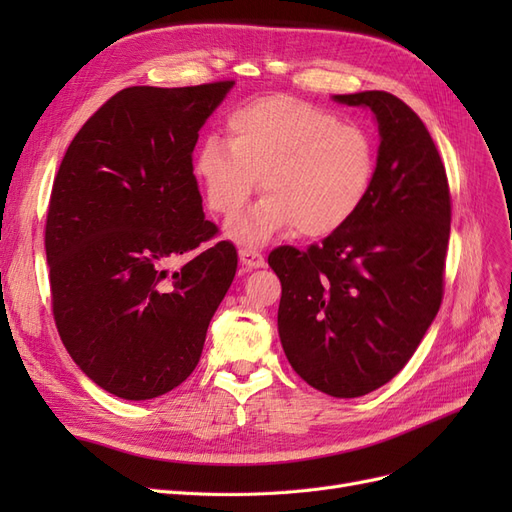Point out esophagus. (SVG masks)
<instances>
[{"label":"esophagus","mask_w":512,"mask_h":512,"mask_svg":"<svg viewBox=\"0 0 512 512\" xmlns=\"http://www.w3.org/2000/svg\"><path fill=\"white\" fill-rule=\"evenodd\" d=\"M239 260L243 262L245 269H262L265 267V256H262L254 247H241Z\"/></svg>","instance_id":"34e87169"}]
</instances>
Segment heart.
I'll return each instance as SVG.
<instances>
[{"label": "heart", "mask_w": 512, "mask_h": 512, "mask_svg": "<svg viewBox=\"0 0 512 512\" xmlns=\"http://www.w3.org/2000/svg\"><path fill=\"white\" fill-rule=\"evenodd\" d=\"M228 141L207 138L194 177L213 213L232 215L262 188L269 194L226 224L230 239L260 245L299 228L327 237L354 220L376 173L371 136L305 100L273 96L226 119Z\"/></svg>", "instance_id": "obj_1"}]
</instances>
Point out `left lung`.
Wrapping results in <instances>:
<instances>
[{"label":"left lung","mask_w":512,"mask_h":512,"mask_svg":"<svg viewBox=\"0 0 512 512\" xmlns=\"http://www.w3.org/2000/svg\"><path fill=\"white\" fill-rule=\"evenodd\" d=\"M365 106L380 134L374 183L354 220L307 252L277 247V331L292 369L331 397L395 378L442 303L451 192L440 153L412 108L386 91L333 96Z\"/></svg>","instance_id":"left-lung-1"}]
</instances>
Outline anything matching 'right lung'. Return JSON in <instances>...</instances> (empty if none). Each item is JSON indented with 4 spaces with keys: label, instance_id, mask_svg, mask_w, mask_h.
<instances>
[{
    "label": "right lung",
    "instance_id": "obj_1",
    "mask_svg": "<svg viewBox=\"0 0 512 512\" xmlns=\"http://www.w3.org/2000/svg\"><path fill=\"white\" fill-rule=\"evenodd\" d=\"M232 85L121 89L57 170L44 232L55 324L83 374L121 399L160 397L192 374L235 280V245L205 247L218 226L192 166ZM179 255L189 260L170 272Z\"/></svg>",
    "mask_w": 512,
    "mask_h": 512
}]
</instances>
